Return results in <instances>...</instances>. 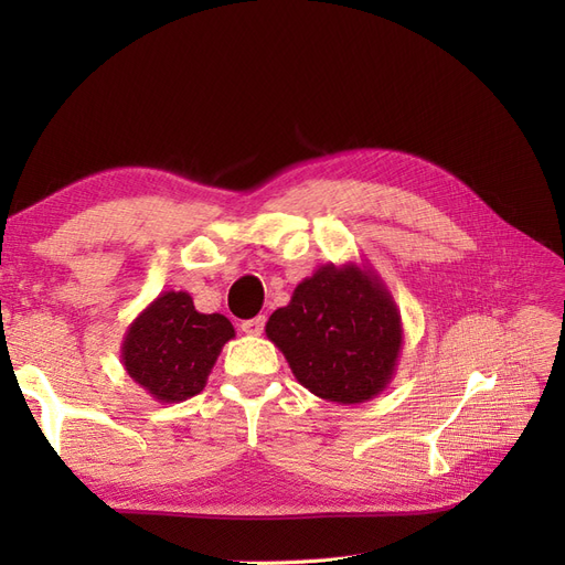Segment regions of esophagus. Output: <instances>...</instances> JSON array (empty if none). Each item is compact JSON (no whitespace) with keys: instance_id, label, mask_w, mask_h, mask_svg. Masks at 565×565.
Returning a JSON list of instances; mask_svg holds the SVG:
<instances>
[{"instance_id":"34e87169","label":"esophagus","mask_w":565,"mask_h":565,"mask_svg":"<svg viewBox=\"0 0 565 565\" xmlns=\"http://www.w3.org/2000/svg\"><path fill=\"white\" fill-rule=\"evenodd\" d=\"M264 324H266V318H264V316H256V318H252V320H245V322L241 324V328H243L245 334H262Z\"/></svg>"}]
</instances>
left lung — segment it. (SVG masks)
Instances as JSON below:
<instances>
[{"label":"left lung","instance_id":"obj_1","mask_svg":"<svg viewBox=\"0 0 565 565\" xmlns=\"http://www.w3.org/2000/svg\"><path fill=\"white\" fill-rule=\"evenodd\" d=\"M266 337L303 388L322 401L355 405L391 384L403 322L377 273L349 262L303 278L289 303L268 318Z\"/></svg>","mask_w":565,"mask_h":565}]
</instances>
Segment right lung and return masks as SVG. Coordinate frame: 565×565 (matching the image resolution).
Segmentation results:
<instances>
[{"label": "right lung", "instance_id": "add662e5", "mask_svg": "<svg viewBox=\"0 0 565 565\" xmlns=\"http://www.w3.org/2000/svg\"><path fill=\"white\" fill-rule=\"evenodd\" d=\"M233 324L221 313H200L188 292H162L134 318L122 339V365L129 377L158 403L193 398L210 372Z\"/></svg>", "mask_w": 565, "mask_h": 565}]
</instances>
